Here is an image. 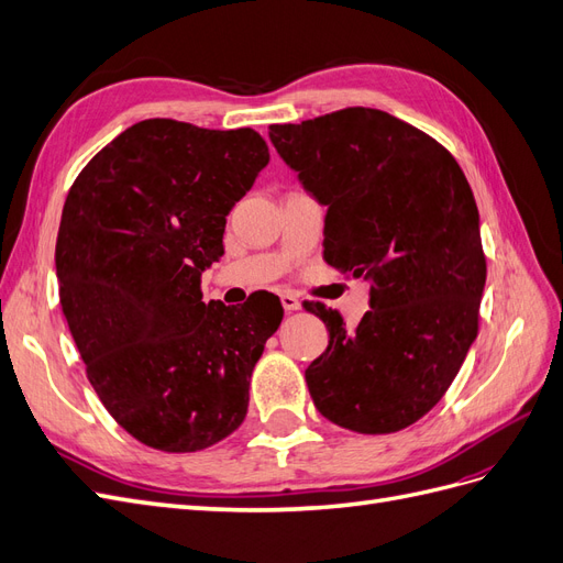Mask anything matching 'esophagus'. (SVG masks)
<instances>
[{"mask_svg":"<svg viewBox=\"0 0 563 563\" xmlns=\"http://www.w3.org/2000/svg\"><path fill=\"white\" fill-rule=\"evenodd\" d=\"M279 300H282V305H284V310H286V312H296V310L300 308L298 298H296L294 294H288V291H282V294H279Z\"/></svg>","mask_w":563,"mask_h":563,"instance_id":"obj_1","label":"esophagus"}]
</instances>
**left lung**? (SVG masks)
<instances>
[{
    "instance_id": "8db88e82",
    "label": "left lung",
    "mask_w": 563,
    "mask_h": 563,
    "mask_svg": "<svg viewBox=\"0 0 563 563\" xmlns=\"http://www.w3.org/2000/svg\"><path fill=\"white\" fill-rule=\"evenodd\" d=\"M269 141L329 207L323 261L371 284V310L329 329L308 380L317 411L360 434H389L432 411L479 331L486 255L472 187L432 135L383 110L345 108L272 124Z\"/></svg>"
}]
</instances>
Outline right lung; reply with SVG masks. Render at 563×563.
<instances>
[{
	"mask_svg": "<svg viewBox=\"0 0 563 563\" xmlns=\"http://www.w3.org/2000/svg\"><path fill=\"white\" fill-rule=\"evenodd\" d=\"M269 162L253 129L176 119L129 126L67 192L56 275L98 399L141 444L195 453L246 418L249 383L279 329V298L201 300L228 213Z\"/></svg>",
	"mask_w": 563,
	"mask_h": 563,
	"instance_id": "add662e5",
	"label": "right lung"
}]
</instances>
